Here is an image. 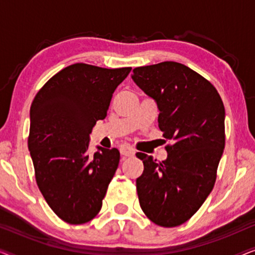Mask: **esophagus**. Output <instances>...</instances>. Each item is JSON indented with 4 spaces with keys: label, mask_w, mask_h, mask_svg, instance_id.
I'll return each mask as SVG.
<instances>
[{
    "label": "esophagus",
    "mask_w": 255,
    "mask_h": 255,
    "mask_svg": "<svg viewBox=\"0 0 255 255\" xmlns=\"http://www.w3.org/2000/svg\"><path fill=\"white\" fill-rule=\"evenodd\" d=\"M120 149H121V154L124 155V156H132L135 153L134 148L132 147V146L127 145V144L122 145Z\"/></svg>",
    "instance_id": "esophagus-1"
}]
</instances>
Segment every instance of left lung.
Listing matches in <instances>:
<instances>
[{
  "mask_svg": "<svg viewBox=\"0 0 255 255\" xmlns=\"http://www.w3.org/2000/svg\"><path fill=\"white\" fill-rule=\"evenodd\" d=\"M139 88L155 100L166 160L137 153L144 163L138 177L139 204L149 221L163 228L186 223L211 193L225 147V109L217 89L175 61L135 67Z\"/></svg>",
  "mask_w": 255,
  "mask_h": 255,
  "instance_id": "8db88e82",
  "label": "left lung"
}]
</instances>
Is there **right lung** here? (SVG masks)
I'll return each instance as SVG.
<instances>
[{"label": "right lung", "instance_id": "right-lung-1", "mask_svg": "<svg viewBox=\"0 0 255 255\" xmlns=\"http://www.w3.org/2000/svg\"><path fill=\"white\" fill-rule=\"evenodd\" d=\"M131 67L68 66L34 96L27 146L37 186L59 218L69 224L92 221L102 208L120 163L117 148L90 154L89 134L104 120L111 97Z\"/></svg>", "mask_w": 255, "mask_h": 255}]
</instances>
